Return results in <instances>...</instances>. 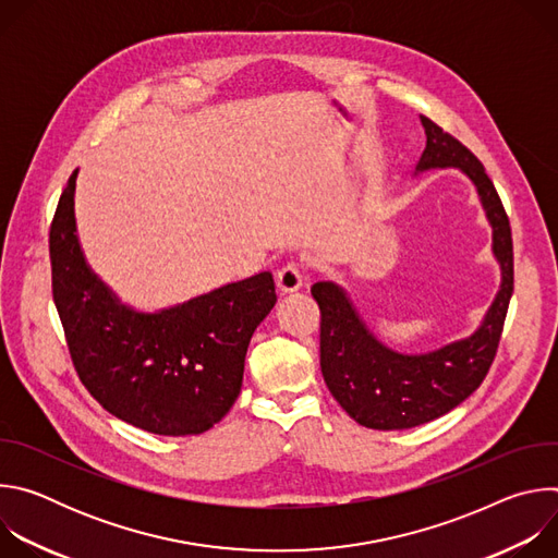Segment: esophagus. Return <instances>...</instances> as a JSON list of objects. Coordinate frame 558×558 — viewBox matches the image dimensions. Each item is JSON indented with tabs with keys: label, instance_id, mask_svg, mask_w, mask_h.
<instances>
[{
	"label": "esophagus",
	"instance_id": "1",
	"mask_svg": "<svg viewBox=\"0 0 558 558\" xmlns=\"http://www.w3.org/2000/svg\"><path fill=\"white\" fill-rule=\"evenodd\" d=\"M302 280H304L302 269H300V265H295V263H287L284 267H280V269L276 271V284H278V289H280L282 293L298 291V289L302 287Z\"/></svg>",
	"mask_w": 558,
	"mask_h": 558
}]
</instances>
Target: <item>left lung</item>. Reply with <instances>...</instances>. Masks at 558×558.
<instances>
[{
	"label": "left lung",
	"instance_id": "left-lung-1",
	"mask_svg": "<svg viewBox=\"0 0 558 558\" xmlns=\"http://www.w3.org/2000/svg\"><path fill=\"white\" fill-rule=\"evenodd\" d=\"M426 149L417 172L457 168L476 187L493 227V254L501 287L482 327L470 338L424 355L384 347L362 323L347 291L336 282H315L311 295L320 306V368L338 404L362 426L402 430L433 422L482 386L497 355L514 289L512 231L504 203L480 158L428 117H420Z\"/></svg>",
	"mask_w": 558,
	"mask_h": 558
}]
</instances>
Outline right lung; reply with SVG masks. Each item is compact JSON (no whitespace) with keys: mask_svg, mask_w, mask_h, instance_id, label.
Segmentation results:
<instances>
[{"mask_svg":"<svg viewBox=\"0 0 558 558\" xmlns=\"http://www.w3.org/2000/svg\"><path fill=\"white\" fill-rule=\"evenodd\" d=\"M76 172L50 225L52 300L74 371L114 417L154 435H201L233 407L256 327L276 304L269 271L143 313L88 267L74 220Z\"/></svg>","mask_w":558,"mask_h":558,"instance_id":"1","label":"right lung"}]
</instances>
